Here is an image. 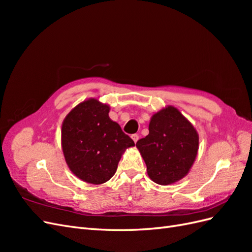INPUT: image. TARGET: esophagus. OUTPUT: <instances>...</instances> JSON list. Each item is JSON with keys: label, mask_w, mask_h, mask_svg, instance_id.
<instances>
[{"label": "esophagus", "mask_w": 252, "mask_h": 252, "mask_svg": "<svg viewBox=\"0 0 252 252\" xmlns=\"http://www.w3.org/2000/svg\"><path fill=\"white\" fill-rule=\"evenodd\" d=\"M131 139L133 140L134 143H136V142H138V140H139V135L138 134H132L131 135Z\"/></svg>", "instance_id": "obj_1"}]
</instances>
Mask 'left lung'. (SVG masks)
Instances as JSON below:
<instances>
[{
	"label": "left lung",
	"instance_id": "8db88e82",
	"mask_svg": "<svg viewBox=\"0 0 252 252\" xmlns=\"http://www.w3.org/2000/svg\"><path fill=\"white\" fill-rule=\"evenodd\" d=\"M148 129V135L136 142L148 177L159 185L186 177L199 150V134L192 124L178 108L167 106L151 117Z\"/></svg>",
	"mask_w": 252,
	"mask_h": 252
}]
</instances>
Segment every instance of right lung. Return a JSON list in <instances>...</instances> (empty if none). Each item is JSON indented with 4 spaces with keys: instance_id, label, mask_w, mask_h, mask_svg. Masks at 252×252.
<instances>
[{
    "instance_id": "add662e5",
    "label": "right lung",
    "mask_w": 252,
    "mask_h": 252,
    "mask_svg": "<svg viewBox=\"0 0 252 252\" xmlns=\"http://www.w3.org/2000/svg\"><path fill=\"white\" fill-rule=\"evenodd\" d=\"M110 107L88 98L67 114L62 124V150L71 172L100 185L116 173L122 155L134 142L109 116Z\"/></svg>"
}]
</instances>
